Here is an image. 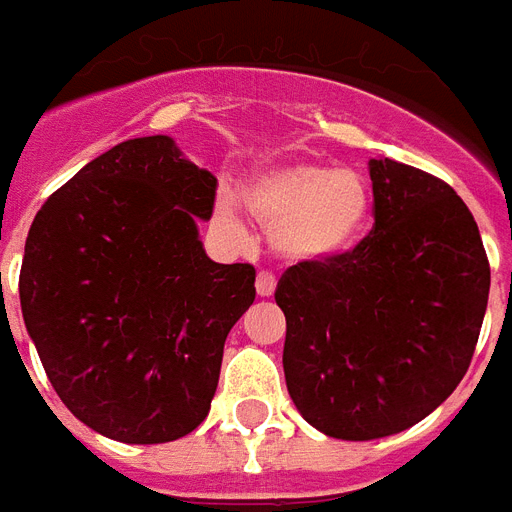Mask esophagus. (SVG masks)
<instances>
[{
	"label": "esophagus",
	"mask_w": 512,
	"mask_h": 512,
	"mask_svg": "<svg viewBox=\"0 0 512 512\" xmlns=\"http://www.w3.org/2000/svg\"><path fill=\"white\" fill-rule=\"evenodd\" d=\"M275 285V275L267 272V269H261L259 275H256V293H259V296H272V293H275Z\"/></svg>",
	"instance_id": "obj_1"
}]
</instances>
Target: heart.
Returning <instances> with one entry per match:
<instances>
[{
  "label": "heart",
  "mask_w": 512,
  "mask_h": 512,
  "mask_svg": "<svg viewBox=\"0 0 512 512\" xmlns=\"http://www.w3.org/2000/svg\"><path fill=\"white\" fill-rule=\"evenodd\" d=\"M285 259H330L349 251L372 211L370 179L362 171L301 161L261 174L243 195ZM216 219L235 227V206L222 198Z\"/></svg>",
  "instance_id": "1"
}]
</instances>
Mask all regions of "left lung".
Here are the masks:
<instances>
[{"mask_svg": "<svg viewBox=\"0 0 512 512\" xmlns=\"http://www.w3.org/2000/svg\"><path fill=\"white\" fill-rule=\"evenodd\" d=\"M372 230L351 251L282 272V367L298 412L327 436L367 441L431 415L476 351L489 259L444 179L370 161Z\"/></svg>", "mask_w": 512, "mask_h": 512, "instance_id": "left-lung-1", "label": "left lung"}]
</instances>
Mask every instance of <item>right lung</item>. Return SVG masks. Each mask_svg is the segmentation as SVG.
Listing matches in <instances>:
<instances>
[{"label":"right lung","instance_id":"obj_1","mask_svg":"<svg viewBox=\"0 0 512 512\" xmlns=\"http://www.w3.org/2000/svg\"><path fill=\"white\" fill-rule=\"evenodd\" d=\"M214 200V174L155 134L89 161L31 224L28 335L65 407L108 439L174 441L211 410L227 333L256 298V269L198 240Z\"/></svg>","mask_w":512,"mask_h":512}]
</instances>
